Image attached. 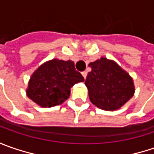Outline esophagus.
<instances>
[{
	"label": "esophagus",
	"mask_w": 154,
	"mask_h": 154,
	"mask_svg": "<svg viewBox=\"0 0 154 154\" xmlns=\"http://www.w3.org/2000/svg\"><path fill=\"white\" fill-rule=\"evenodd\" d=\"M81 74H82V75H83V77H84V79H85V80H86V75H87V73H86V71H84V72H82V73H81Z\"/></svg>",
	"instance_id": "1"
}]
</instances>
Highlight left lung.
Wrapping results in <instances>:
<instances>
[{
  "label": "left lung",
  "mask_w": 154,
  "mask_h": 154,
  "mask_svg": "<svg viewBox=\"0 0 154 154\" xmlns=\"http://www.w3.org/2000/svg\"><path fill=\"white\" fill-rule=\"evenodd\" d=\"M92 71L86 76L85 85L90 101L103 110L113 111L122 108L134 94L133 78L113 60L101 57L90 62Z\"/></svg>",
  "instance_id": "obj_1"
}]
</instances>
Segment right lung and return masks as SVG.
<instances>
[{"mask_svg":"<svg viewBox=\"0 0 154 154\" xmlns=\"http://www.w3.org/2000/svg\"><path fill=\"white\" fill-rule=\"evenodd\" d=\"M83 81L84 78L75 70L73 61L54 58L44 62L33 72L26 95L40 107L51 108L65 102L70 96L71 87Z\"/></svg>","mask_w":154,"mask_h":154,"instance_id":"1","label":"right lung"}]
</instances>
